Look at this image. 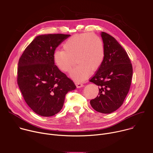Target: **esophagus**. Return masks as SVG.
<instances>
[{"instance_id": "34e87169", "label": "esophagus", "mask_w": 153, "mask_h": 153, "mask_svg": "<svg viewBox=\"0 0 153 153\" xmlns=\"http://www.w3.org/2000/svg\"><path fill=\"white\" fill-rule=\"evenodd\" d=\"M75 84H76V86H77V88H80V87H82V86H83V84H82V83H80V82H75Z\"/></svg>"}]
</instances>
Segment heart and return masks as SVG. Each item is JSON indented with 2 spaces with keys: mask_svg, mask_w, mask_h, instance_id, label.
I'll use <instances>...</instances> for the list:
<instances>
[{
  "mask_svg": "<svg viewBox=\"0 0 153 153\" xmlns=\"http://www.w3.org/2000/svg\"><path fill=\"white\" fill-rule=\"evenodd\" d=\"M63 48V50L58 49L54 52V62L60 71L68 72L75 58L77 65L70 75L77 81L84 80L90 71L98 70L105 58L103 40L91 33L72 36L65 42Z\"/></svg>",
  "mask_w": 153,
  "mask_h": 153,
  "instance_id": "1",
  "label": "heart"
}]
</instances>
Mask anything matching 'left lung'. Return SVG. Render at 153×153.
Instances as JSON below:
<instances>
[{"mask_svg":"<svg viewBox=\"0 0 153 153\" xmlns=\"http://www.w3.org/2000/svg\"><path fill=\"white\" fill-rule=\"evenodd\" d=\"M101 36L105 55L90 80L99 87L98 96L90 104L96 111L110 114L123 103L131 83L133 67L127 53L113 36L105 32Z\"/></svg>","mask_w":153,"mask_h":153,"instance_id":"obj_1","label":"left lung"}]
</instances>
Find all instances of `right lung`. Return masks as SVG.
Here are the masks:
<instances>
[{
    "label": "right lung",
    "mask_w": 153,
    "mask_h": 153,
    "mask_svg": "<svg viewBox=\"0 0 153 153\" xmlns=\"http://www.w3.org/2000/svg\"><path fill=\"white\" fill-rule=\"evenodd\" d=\"M70 34L37 36L25 48L18 62L17 84L24 99L36 114L50 117L63 107L65 97L76 86L54 65L56 48Z\"/></svg>",
    "instance_id": "obj_1"
}]
</instances>
